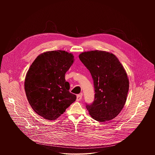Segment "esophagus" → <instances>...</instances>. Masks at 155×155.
Wrapping results in <instances>:
<instances>
[{
	"instance_id": "obj_1",
	"label": "esophagus",
	"mask_w": 155,
	"mask_h": 155,
	"mask_svg": "<svg viewBox=\"0 0 155 155\" xmlns=\"http://www.w3.org/2000/svg\"><path fill=\"white\" fill-rule=\"evenodd\" d=\"M82 99V95H77V101H80Z\"/></svg>"
}]
</instances>
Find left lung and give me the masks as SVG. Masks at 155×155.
<instances>
[{"label": "left lung", "instance_id": "8db88e82", "mask_svg": "<svg viewBox=\"0 0 155 155\" xmlns=\"http://www.w3.org/2000/svg\"><path fill=\"white\" fill-rule=\"evenodd\" d=\"M79 58L94 80L95 99L86 105L89 114L100 122L115 118L125 104L129 89L127 74L117 57L102 51L83 52Z\"/></svg>", "mask_w": 155, "mask_h": 155}]
</instances>
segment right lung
I'll return each instance as SVG.
<instances>
[{
	"label": "right lung",
	"mask_w": 155,
	"mask_h": 155,
	"mask_svg": "<svg viewBox=\"0 0 155 155\" xmlns=\"http://www.w3.org/2000/svg\"><path fill=\"white\" fill-rule=\"evenodd\" d=\"M74 60L66 51H49L39 54L30 66L24 82L26 96L32 109L45 119H57L75 101L65 80Z\"/></svg>",
	"instance_id": "1"
}]
</instances>
